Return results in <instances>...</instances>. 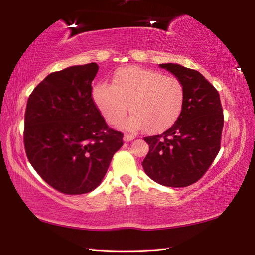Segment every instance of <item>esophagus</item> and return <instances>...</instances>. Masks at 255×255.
<instances>
[{
    "label": "esophagus",
    "mask_w": 255,
    "mask_h": 255,
    "mask_svg": "<svg viewBox=\"0 0 255 255\" xmlns=\"http://www.w3.org/2000/svg\"><path fill=\"white\" fill-rule=\"evenodd\" d=\"M134 138H136V137H134L133 134L126 133V134H125V136H124V141H126V142H128V141H131V140H133Z\"/></svg>",
    "instance_id": "34e87169"
}]
</instances>
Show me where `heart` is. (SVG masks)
Instances as JSON below:
<instances>
[{"label": "heart", "instance_id": "b5f03b06", "mask_svg": "<svg viewBox=\"0 0 255 255\" xmlns=\"http://www.w3.org/2000/svg\"><path fill=\"white\" fill-rule=\"evenodd\" d=\"M93 101L107 123L121 121L129 105L132 114L121 126L132 131L145 128L155 133L166 130L181 116L185 88L173 75L141 67H123L114 74L112 85L102 82L94 86Z\"/></svg>", "mask_w": 255, "mask_h": 255}]
</instances>
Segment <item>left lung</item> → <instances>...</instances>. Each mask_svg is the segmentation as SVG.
I'll use <instances>...</instances> for the list:
<instances>
[{
	"mask_svg": "<svg viewBox=\"0 0 255 255\" xmlns=\"http://www.w3.org/2000/svg\"><path fill=\"white\" fill-rule=\"evenodd\" d=\"M185 88L181 116L158 136L145 137L149 152L142 166L161 185L185 187L196 183L220 150L224 112L218 91L196 70L175 63L160 64Z\"/></svg>",
	"mask_w": 255,
	"mask_h": 255,
	"instance_id": "8db88e82",
	"label": "left lung"
}]
</instances>
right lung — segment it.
Instances as JSON below:
<instances>
[{"label":"right lung","instance_id":"right-lung-1","mask_svg":"<svg viewBox=\"0 0 255 255\" xmlns=\"http://www.w3.org/2000/svg\"><path fill=\"white\" fill-rule=\"evenodd\" d=\"M97 71L92 62L52 72L27 101V158L42 180L67 195L99 186L124 144V134L108 127L92 97Z\"/></svg>","mask_w":255,"mask_h":255}]
</instances>
